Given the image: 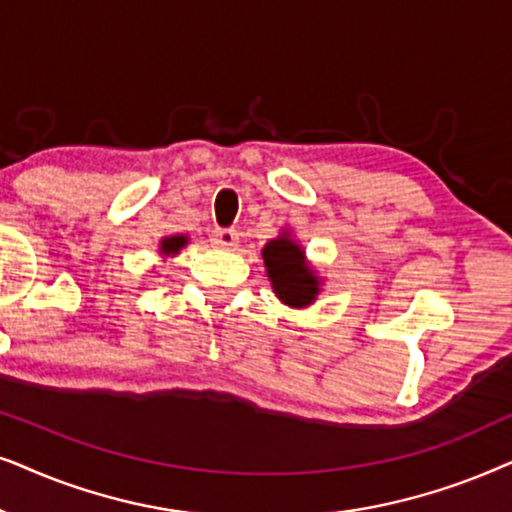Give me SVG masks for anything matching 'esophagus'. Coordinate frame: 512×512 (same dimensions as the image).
<instances>
[{"mask_svg": "<svg viewBox=\"0 0 512 512\" xmlns=\"http://www.w3.org/2000/svg\"><path fill=\"white\" fill-rule=\"evenodd\" d=\"M210 243L220 250H234L238 245V234L234 229H215L210 236Z\"/></svg>", "mask_w": 512, "mask_h": 512, "instance_id": "obj_1", "label": "esophagus"}]
</instances>
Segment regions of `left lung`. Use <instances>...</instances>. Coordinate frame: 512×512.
Wrapping results in <instances>:
<instances>
[{"label": "left lung", "mask_w": 512, "mask_h": 512, "mask_svg": "<svg viewBox=\"0 0 512 512\" xmlns=\"http://www.w3.org/2000/svg\"><path fill=\"white\" fill-rule=\"evenodd\" d=\"M262 260L271 290L290 309H306L323 292V276L306 260V250L295 241L290 229H283L264 245Z\"/></svg>", "instance_id": "1"}]
</instances>
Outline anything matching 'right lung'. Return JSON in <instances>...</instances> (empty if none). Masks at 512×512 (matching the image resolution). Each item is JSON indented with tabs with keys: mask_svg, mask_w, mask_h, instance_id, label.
Instances as JSON below:
<instances>
[{
	"mask_svg": "<svg viewBox=\"0 0 512 512\" xmlns=\"http://www.w3.org/2000/svg\"><path fill=\"white\" fill-rule=\"evenodd\" d=\"M189 243L187 234H173V236H163L159 241V255L161 257H175L180 255V250Z\"/></svg>",
	"mask_w": 512,
	"mask_h": 512,
	"instance_id": "obj_1",
	"label": "right lung"
}]
</instances>
